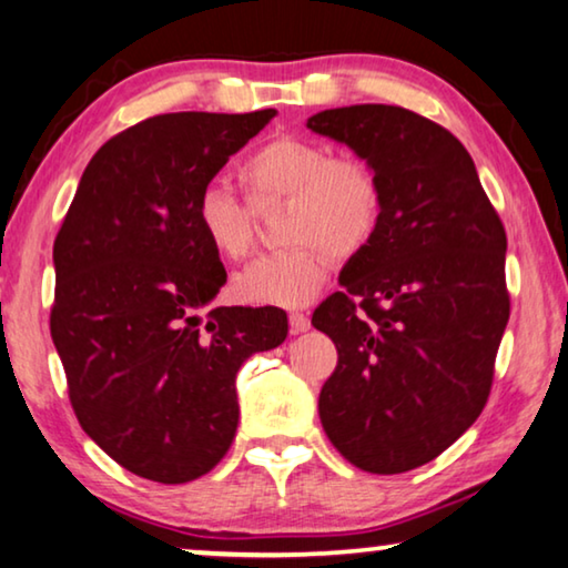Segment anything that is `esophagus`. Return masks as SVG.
Listing matches in <instances>:
<instances>
[{
  "label": "esophagus",
  "mask_w": 568,
  "mask_h": 568,
  "mask_svg": "<svg viewBox=\"0 0 568 568\" xmlns=\"http://www.w3.org/2000/svg\"><path fill=\"white\" fill-rule=\"evenodd\" d=\"M287 321H291V332H293V334L306 332V328L311 326L308 313H303V311H291V316H287Z\"/></svg>",
  "instance_id": "obj_1"
}]
</instances>
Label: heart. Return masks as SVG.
Wrapping results in <instances>:
<instances>
[{"mask_svg":"<svg viewBox=\"0 0 568 568\" xmlns=\"http://www.w3.org/2000/svg\"><path fill=\"white\" fill-rule=\"evenodd\" d=\"M240 183L252 203L287 199L285 250L257 257L234 277L236 301L255 306H303L326 283L332 255L357 257L383 219V185L362 158L332 155L316 140L275 138L242 160ZM193 219L219 257L242 260L255 242V216L232 189L203 185Z\"/></svg>","mask_w":568,"mask_h":568,"instance_id":"b5f03b06","label":"heart"}]
</instances>
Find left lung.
<instances>
[{"label":"left lung","mask_w":568,"mask_h":568,"mask_svg":"<svg viewBox=\"0 0 568 568\" xmlns=\"http://www.w3.org/2000/svg\"><path fill=\"white\" fill-rule=\"evenodd\" d=\"M308 130L349 145L383 185L375 240L311 318L338 352L321 426L354 467L410 471L446 452L489 397L510 318L505 226L467 148L410 109H326Z\"/></svg>","instance_id":"8db88e82"}]
</instances>
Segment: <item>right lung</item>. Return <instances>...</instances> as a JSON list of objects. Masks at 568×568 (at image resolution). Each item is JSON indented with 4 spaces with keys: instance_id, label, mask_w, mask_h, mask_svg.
<instances>
[{
    "instance_id": "right-lung-1",
    "label": "right lung",
    "mask_w": 568,
    "mask_h": 568,
    "mask_svg": "<svg viewBox=\"0 0 568 568\" xmlns=\"http://www.w3.org/2000/svg\"><path fill=\"white\" fill-rule=\"evenodd\" d=\"M158 114L91 158L53 244L50 336L81 428L138 477L199 479L240 423L236 372L287 336L275 306H219L226 283L193 203L230 155L273 120Z\"/></svg>"
}]
</instances>
